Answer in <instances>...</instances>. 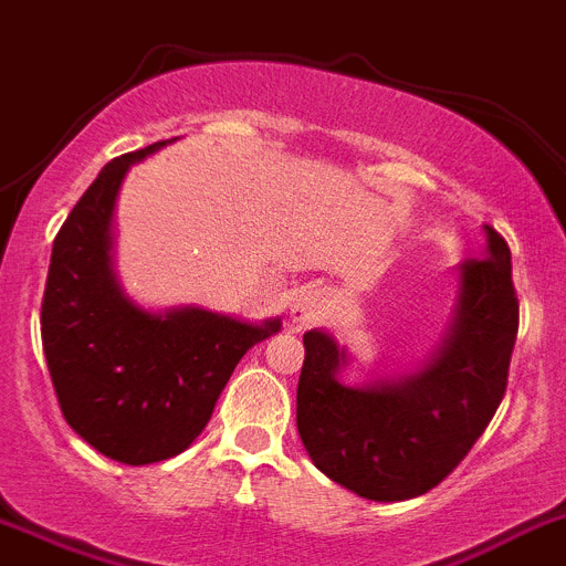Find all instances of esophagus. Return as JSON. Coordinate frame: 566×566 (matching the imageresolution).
Segmentation results:
<instances>
[{"instance_id":"esophagus-1","label":"esophagus","mask_w":566,"mask_h":566,"mask_svg":"<svg viewBox=\"0 0 566 566\" xmlns=\"http://www.w3.org/2000/svg\"><path fill=\"white\" fill-rule=\"evenodd\" d=\"M326 313V293L321 287H301L290 304V318L295 326H307Z\"/></svg>"}]
</instances>
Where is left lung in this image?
<instances>
[{
    "mask_svg": "<svg viewBox=\"0 0 566 566\" xmlns=\"http://www.w3.org/2000/svg\"><path fill=\"white\" fill-rule=\"evenodd\" d=\"M485 253L458 268L450 326L421 368L363 385L340 382L352 363L329 332L304 335L295 424L315 467L377 503L436 489L474 447L509 385L520 329L511 251L491 226Z\"/></svg>",
    "mask_w": 566,
    "mask_h": 566,
    "instance_id": "obj_1",
    "label": "left lung"
}]
</instances>
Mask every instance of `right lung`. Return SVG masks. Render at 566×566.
<instances>
[{
  "label": "right lung",
  "instance_id": "obj_1",
  "mask_svg": "<svg viewBox=\"0 0 566 566\" xmlns=\"http://www.w3.org/2000/svg\"><path fill=\"white\" fill-rule=\"evenodd\" d=\"M172 139L125 153L99 170L52 242L41 340L66 424L128 467L167 461L203 432L226 382L282 318L251 321L203 307H139L114 271V206L130 164Z\"/></svg>",
  "mask_w": 566,
  "mask_h": 566
}]
</instances>
